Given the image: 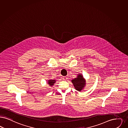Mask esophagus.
<instances>
[{"label": "esophagus", "mask_w": 128, "mask_h": 128, "mask_svg": "<svg viewBox=\"0 0 128 128\" xmlns=\"http://www.w3.org/2000/svg\"><path fill=\"white\" fill-rule=\"evenodd\" d=\"M68 77L67 76H65V77H63L62 78L63 79V80H66L68 79Z\"/></svg>", "instance_id": "esophagus-1"}]
</instances>
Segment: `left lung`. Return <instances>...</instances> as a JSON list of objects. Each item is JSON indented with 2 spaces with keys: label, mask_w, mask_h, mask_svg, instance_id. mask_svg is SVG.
Returning <instances> with one entry per match:
<instances>
[{
  "label": "left lung",
  "mask_w": 128,
  "mask_h": 128,
  "mask_svg": "<svg viewBox=\"0 0 128 128\" xmlns=\"http://www.w3.org/2000/svg\"><path fill=\"white\" fill-rule=\"evenodd\" d=\"M72 82L75 88L78 92L83 90L86 85V80L82 74H78L77 78L72 80Z\"/></svg>",
  "instance_id": "obj_1"
}]
</instances>
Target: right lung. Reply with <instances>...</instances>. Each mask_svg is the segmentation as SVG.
I'll list each match as a JSON object with an SVG mask.
<instances>
[{
    "label": "right lung",
    "instance_id": "1",
    "mask_svg": "<svg viewBox=\"0 0 128 128\" xmlns=\"http://www.w3.org/2000/svg\"><path fill=\"white\" fill-rule=\"evenodd\" d=\"M48 82V84L50 85V87H51L52 86L54 85V84L56 82V80H47Z\"/></svg>",
    "mask_w": 128,
    "mask_h": 128
}]
</instances>
